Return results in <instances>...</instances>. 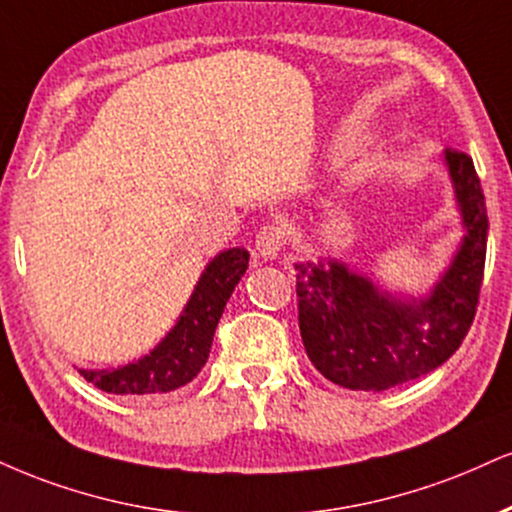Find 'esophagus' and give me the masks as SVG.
<instances>
[{"label": "esophagus", "mask_w": 512, "mask_h": 512, "mask_svg": "<svg viewBox=\"0 0 512 512\" xmlns=\"http://www.w3.org/2000/svg\"><path fill=\"white\" fill-rule=\"evenodd\" d=\"M283 245H286V231L279 229V226H264L255 238V248L264 260H274Z\"/></svg>", "instance_id": "esophagus-1"}]
</instances>
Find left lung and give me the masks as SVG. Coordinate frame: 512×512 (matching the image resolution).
<instances>
[{
	"label": "left lung",
	"instance_id": "1",
	"mask_svg": "<svg viewBox=\"0 0 512 512\" xmlns=\"http://www.w3.org/2000/svg\"><path fill=\"white\" fill-rule=\"evenodd\" d=\"M465 236L424 298H398L338 260L300 262L298 322L307 357L350 391H386L432 372L460 348L479 303L486 260V202L472 157L446 150Z\"/></svg>",
	"mask_w": 512,
	"mask_h": 512
}]
</instances>
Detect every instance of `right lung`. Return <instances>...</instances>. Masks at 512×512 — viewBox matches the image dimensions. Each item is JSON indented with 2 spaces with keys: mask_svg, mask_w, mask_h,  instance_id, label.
<instances>
[{
  "mask_svg": "<svg viewBox=\"0 0 512 512\" xmlns=\"http://www.w3.org/2000/svg\"><path fill=\"white\" fill-rule=\"evenodd\" d=\"M250 252L231 248L219 252L197 281L174 329L140 360L116 369H78L85 381L116 396L169 393L193 381L205 367L214 331L233 288L248 269Z\"/></svg>",
  "mask_w": 512,
  "mask_h": 512,
  "instance_id": "add662e5",
  "label": "right lung"
}]
</instances>
